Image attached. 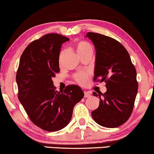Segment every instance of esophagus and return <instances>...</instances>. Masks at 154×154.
<instances>
[{
	"mask_svg": "<svg viewBox=\"0 0 154 154\" xmlns=\"http://www.w3.org/2000/svg\"><path fill=\"white\" fill-rule=\"evenodd\" d=\"M90 96H91V94H89V92H87V91H85V97L87 98V97H89Z\"/></svg>",
	"mask_w": 154,
	"mask_h": 154,
	"instance_id": "esophagus-1",
	"label": "esophagus"
}]
</instances>
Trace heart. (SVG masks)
Returning <instances> with one entry per match:
<instances>
[{
    "instance_id": "obj_1",
    "label": "heart",
    "mask_w": 154,
    "mask_h": 154,
    "mask_svg": "<svg viewBox=\"0 0 154 154\" xmlns=\"http://www.w3.org/2000/svg\"><path fill=\"white\" fill-rule=\"evenodd\" d=\"M75 50L76 53L77 54V55L79 57H82L84 55H87L89 54H93V47L90 43H89L88 42L86 41H80L78 42L77 44L75 45ZM67 51L66 50H62L61 52H60L59 54V61L60 65H62L63 63L64 58H65ZM90 75L88 72H81L76 73L73 75V79L76 82L78 83L80 85H85L87 83L89 77Z\"/></svg>"
}]
</instances>
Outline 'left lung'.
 <instances>
[{"mask_svg": "<svg viewBox=\"0 0 154 154\" xmlns=\"http://www.w3.org/2000/svg\"><path fill=\"white\" fill-rule=\"evenodd\" d=\"M96 50L94 82H106V91L93 95L100 97L98 108L91 116L100 125L118 127L129 119L138 91L137 70L126 48L110 37L87 32Z\"/></svg>", "mask_w": 154, "mask_h": 154, "instance_id": "left-lung-1", "label": "left lung"}]
</instances>
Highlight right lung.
<instances>
[{
    "label": "right lung",
    "instance_id": "obj_1",
    "mask_svg": "<svg viewBox=\"0 0 154 154\" xmlns=\"http://www.w3.org/2000/svg\"><path fill=\"white\" fill-rule=\"evenodd\" d=\"M69 39L57 33L46 34L27 46L16 74L18 100L31 122L40 129L56 131L70 122L74 106L84 97L77 85L58 91L52 77L60 72L62 45Z\"/></svg>",
    "mask_w": 154,
    "mask_h": 154
}]
</instances>
